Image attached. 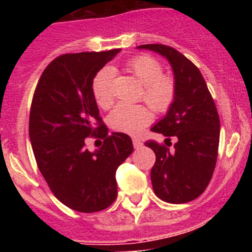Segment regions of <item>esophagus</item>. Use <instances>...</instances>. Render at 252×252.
Masks as SVG:
<instances>
[{
    "label": "esophagus",
    "instance_id": "obj_1",
    "mask_svg": "<svg viewBox=\"0 0 252 252\" xmlns=\"http://www.w3.org/2000/svg\"><path fill=\"white\" fill-rule=\"evenodd\" d=\"M132 144H133V148L135 149H140L142 146V142L137 139H132Z\"/></svg>",
    "mask_w": 252,
    "mask_h": 252
}]
</instances>
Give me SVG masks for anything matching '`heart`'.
<instances>
[{
	"instance_id": "b5f03b06",
	"label": "heart",
	"mask_w": 252,
	"mask_h": 252,
	"mask_svg": "<svg viewBox=\"0 0 252 252\" xmlns=\"http://www.w3.org/2000/svg\"><path fill=\"white\" fill-rule=\"evenodd\" d=\"M127 69L142 84L141 97L157 112H165L174 102V78L162 73L161 64L150 55H136L128 60ZM113 77L111 68L101 69L92 82V92L95 102L102 108L113 103ZM153 121V112L146 104L120 103L108 117V124L119 132L137 135Z\"/></svg>"
}]
</instances>
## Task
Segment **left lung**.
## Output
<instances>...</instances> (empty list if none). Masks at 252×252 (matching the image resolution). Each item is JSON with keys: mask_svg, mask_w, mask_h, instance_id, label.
Listing matches in <instances>:
<instances>
[{"mask_svg": "<svg viewBox=\"0 0 252 252\" xmlns=\"http://www.w3.org/2000/svg\"><path fill=\"white\" fill-rule=\"evenodd\" d=\"M139 48L165 57L175 77L174 102L151 131L162 133L168 141L174 136L177 144L169 149L171 144L145 142L157 157L150 174L154 192L168 203H187L199 197L212 179L220 144V116L203 75L188 58L162 44Z\"/></svg>", "mask_w": 252, "mask_h": 252, "instance_id": "left-lung-1", "label": "left lung"}]
</instances>
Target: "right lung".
Here are the masks:
<instances>
[{
  "instance_id": "obj_1",
  "label": "right lung",
  "mask_w": 252,
  "mask_h": 252,
  "mask_svg": "<svg viewBox=\"0 0 252 252\" xmlns=\"http://www.w3.org/2000/svg\"><path fill=\"white\" fill-rule=\"evenodd\" d=\"M119 53L112 49L55 58L31 102L29 135L37 168L53 194L78 212H98L115 202L116 170L133 151L128 135H108L92 92L94 75ZM87 137L102 138L104 145L91 153Z\"/></svg>"
}]
</instances>
